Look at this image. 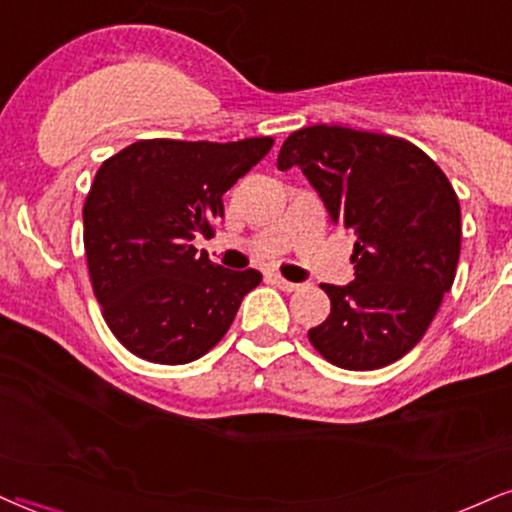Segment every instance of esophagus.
<instances>
[{"instance_id": "esophagus-1", "label": "esophagus", "mask_w": 512, "mask_h": 512, "mask_svg": "<svg viewBox=\"0 0 512 512\" xmlns=\"http://www.w3.org/2000/svg\"><path fill=\"white\" fill-rule=\"evenodd\" d=\"M271 281H274V283H276V286L283 290V293H295V290H297V288H300V286H297V283H293V281H288V278H283L281 274H274V276H271Z\"/></svg>"}]
</instances>
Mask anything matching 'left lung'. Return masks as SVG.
Returning a JSON list of instances; mask_svg holds the SVG:
<instances>
[{"label": "left lung", "mask_w": 512, "mask_h": 512, "mask_svg": "<svg viewBox=\"0 0 512 512\" xmlns=\"http://www.w3.org/2000/svg\"><path fill=\"white\" fill-rule=\"evenodd\" d=\"M300 167L333 224L354 231V281L323 283L331 314L309 331L323 359L375 371L409 354L456 278L461 205L428 153L411 141L340 125L297 129L278 170Z\"/></svg>", "instance_id": "obj_1"}]
</instances>
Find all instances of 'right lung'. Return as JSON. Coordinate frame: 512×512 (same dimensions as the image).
<instances>
[{
    "label": "right lung",
    "instance_id": "add662e5",
    "mask_svg": "<svg viewBox=\"0 0 512 512\" xmlns=\"http://www.w3.org/2000/svg\"><path fill=\"white\" fill-rule=\"evenodd\" d=\"M274 139H141L103 160L82 208L84 252L101 314L139 359L179 366L208 354L260 286L193 248L215 236L222 196Z\"/></svg>",
    "mask_w": 512,
    "mask_h": 512
}]
</instances>
